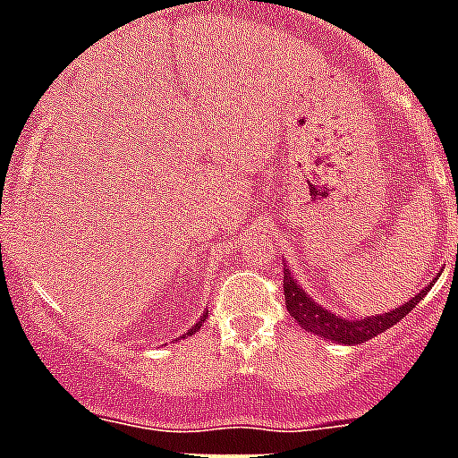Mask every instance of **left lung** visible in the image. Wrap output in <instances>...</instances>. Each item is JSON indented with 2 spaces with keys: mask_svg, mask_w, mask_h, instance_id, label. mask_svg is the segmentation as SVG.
<instances>
[{
  "mask_svg": "<svg viewBox=\"0 0 458 458\" xmlns=\"http://www.w3.org/2000/svg\"><path fill=\"white\" fill-rule=\"evenodd\" d=\"M440 276V272L436 275V279ZM433 279L428 286H424L414 298L405 302V305H398L391 312L375 314V317H363V318H344L340 314L330 312L324 305H318L310 298L305 288L295 282L291 270L284 265V298H286V310L288 314L295 318V324L305 328L307 333H314V335L324 337V340L335 342V344H360V342L372 340L375 335L384 333L386 328L395 326L403 317L412 312L419 301H424V295L431 291V286L436 284Z\"/></svg>",
  "mask_w": 458,
  "mask_h": 458,
  "instance_id": "left-lung-1",
  "label": "left lung"
}]
</instances>
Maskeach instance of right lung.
<instances>
[{
    "label": "right lung",
    "instance_id": "right-lung-1",
    "mask_svg": "<svg viewBox=\"0 0 458 458\" xmlns=\"http://www.w3.org/2000/svg\"><path fill=\"white\" fill-rule=\"evenodd\" d=\"M207 314H209V312H205V314H202V317L198 318V324H193V326H191V328H188V333H186V335H193V333H198V330H199V326L205 324ZM186 335H183V337H186Z\"/></svg>",
    "mask_w": 458,
    "mask_h": 458
}]
</instances>
